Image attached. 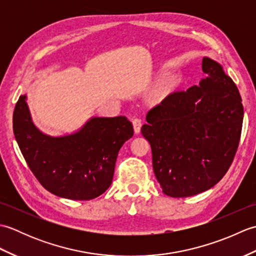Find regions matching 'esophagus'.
I'll list each match as a JSON object with an SVG mask.
<instances>
[{
  "label": "esophagus",
  "mask_w": 256,
  "mask_h": 256,
  "mask_svg": "<svg viewBox=\"0 0 256 256\" xmlns=\"http://www.w3.org/2000/svg\"><path fill=\"white\" fill-rule=\"evenodd\" d=\"M132 123H133V126H134V132H135V134H138V133L140 132V128H142V124H143L142 120L134 118L133 121H132Z\"/></svg>",
  "instance_id": "esophagus-1"
}]
</instances>
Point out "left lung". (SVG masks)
Returning a JSON list of instances; mask_svg holds the SVG:
<instances>
[{
  "mask_svg": "<svg viewBox=\"0 0 256 256\" xmlns=\"http://www.w3.org/2000/svg\"><path fill=\"white\" fill-rule=\"evenodd\" d=\"M198 86L166 96L146 116L153 170L162 192L184 198L218 184L240 142L243 106L236 84L219 62L202 60Z\"/></svg>",
  "mask_w": 256,
  "mask_h": 256,
  "instance_id": "left-lung-1",
  "label": "left lung"
}]
</instances>
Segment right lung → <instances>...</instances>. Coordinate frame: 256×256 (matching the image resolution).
Wrapping results in <instances>:
<instances>
[{
  "label": "right lung",
  "mask_w": 256,
  "mask_h": 256,
  "mask_svg": "<svg viewBox=\"0 0 256 256\" xmlns=\"http://www.w3.org/2000/svg\"><path fill=\"white\" fill-rule=\"evenodd\" d=\"M27 96L16 103L13 131L27 165L42 186L58 197L91 200L110 187L120 148L133 136L125 116H92L60 136L42 132L32 120Z\"/></svg>",
  "instance_id": "right-lung-1"
}]
</instances>
